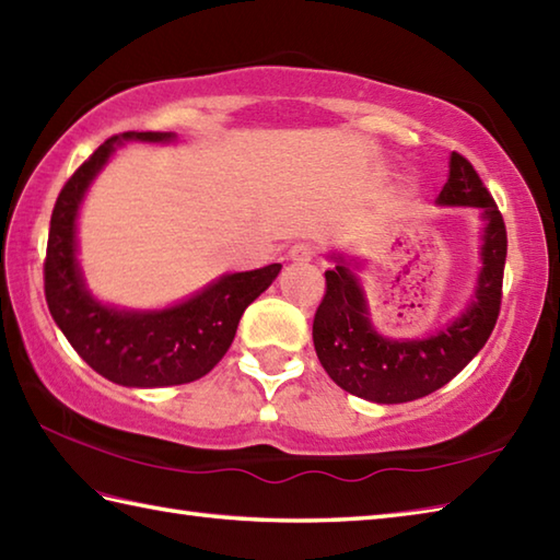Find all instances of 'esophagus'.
Segmentation results:
<instances>
[{
    "instance_id": "34e87169",
    "label": "esophagus",
    "mask_w": 560,
    "mask_h": 560,
    "mask_svg": "<svg viewBox=\"0 0 560 560\" xmlns=\"http://www.w3.org/2000/svg\"><path fill=\"white\" fill-rule=\"evenodd\" d=\"M318 254V246L312 242H296L290 248V258L292 260H312Z\"/></svg>"
}]
</instances>
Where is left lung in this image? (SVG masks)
<instances>
[{"label": "left lung", "instance_id": "obj_1", "mask_svg": "<svg viewBox=\"0 0 560 560\" xmlns=\"http://www.w3.org/2000/svg\"><path fill=\"white\" fill-rule=\"evenodd\" d=\"M440 205H469L486 217L483 270L476 300L452 326L425 340H389L370 324L355 276L338 264L326 270V294L314 314V348L340 389L374 404H406L452 382L486 346L503 302L508 232L503 214L466 156L452 152Z\"/></svg>", "mask_w": 560, "mask_h": 560}]
</instances>
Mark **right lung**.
<instances>
[{
  "mask_svg": "<svg viewBox=\"0 0 560 560\" xmlns=\"http://www.w3.org/2000/svg\"><path fill=\"white\" fill-rule=\"evenodd\" d=\"M125 140L166 142L171 132L113 135L67 178L50 217L43 278L45 302L65 338L91 370L122 386H174L208 374L230 350L238 318L278 278L280 264L224 276L164 312H120L84 288L74 256V220L91 180Z\"/></svg>",
  "mask_w": 560,
  "mask_h": 560,
  "instance_id": "obj_1",
  "label": "right lung"
}]
</instances>
